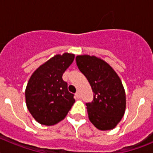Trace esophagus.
<instances>
[{
    "label": "esophagus",
    "instance_id": "34e87169",
    "mask_svg": "<svg viewBox=\"0 0 153 153\" xmlns=\"http://www.w3.org/2000/svg\"><path fill=\"white\" fill-rule=\"evenodd\" d=\"M75 96L77 99H80L81 98V95H80V93H79V92H76V93H75Z\"/></svg>",
    "mask_w": 153,
    "mask_h": 153
}]
</instances>
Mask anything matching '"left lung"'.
Masks as SVG:
<instances>
[{
	"label": "left lung",
	"mask_w": 153,
	"mask_h": 153,
	"mask_svg": "<svg viewBox=\"0 0 153 153\" xmlns=\"http://www.w3.org/2000/svg\"><path fill=\"white\" fill-rule=\"evenodd\" d=\"M76 62L88 79L93 100L86 102L90 122L100 130H109L122 120L126 109V93L119 76L107 63L89 55H79Z\"/></svg>",
	"instance_id": "obj_1"
}]
</instances>
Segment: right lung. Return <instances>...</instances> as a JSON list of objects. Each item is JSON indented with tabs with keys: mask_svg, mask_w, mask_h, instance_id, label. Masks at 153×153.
<instances>
[{
	"mask_svg": "<svg viewBox=\"0 0 153 153\" xmlns=\"http://www.w3.org/2000/svg\"><path fill=\"white\" fill-rule=\"evenodd\" d=\"M74 60V54L55 55L35 70L25 90L28 110L42 125L53 126L63 120L75 102L63 74Z\"/></svg>",
	"mask_w": 153,
	"mask_h": 153,
	"instance_id": "obj_1",
	"label": "right lung"
}]
</instances>
